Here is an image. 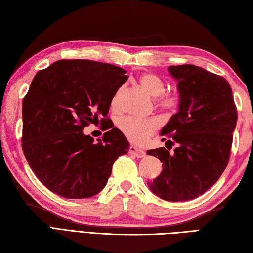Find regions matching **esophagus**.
<instances>
[{"mask_svg": "<svg viewBox=\"0 0 253 253\" xmlns=\"http://www.w3.org/2000/svg\"><path fill=\"white\" fill-rule=\"evenodd\" d=\"M128 152H130L131 155H134L135 157H139V159H141V157H143V156H145V152L134 145L130 146V150H128Z\"/></svg>", "mask_w": 253, "mask_h": 253, "instance_id": "34e87169", "label": "esophagus"}]
</instances>
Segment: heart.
I'll list each match as a JSON object with an SVG mask.
<instances>
[{
    "instance_id": "heart-1",
    "label": "heart",
    "mask_w": 253,
    "mask_h": 253,
    "mask_svg": "<svg viewBox=\"0 0 253 253\" xmlns=\"http://www.w3.org/2000/svg\"><path fill=\"white\" fill-rule=\"evenodd\" d=\"M140 85L152 98H156V103L163 110H173L178 104V98L175 94L164 93L166 85L159 76L152 73L142 75L139 79ZM119 93L112 100V107H116ZM120 131L128 141L135 144H143L151 135H153L159 127L156 119H135L131 117L122 118L118 123Z\"/></svg>"
}]
</instances>
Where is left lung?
<instances>
[{
    "label": "left lung",
    "instance_id": "1",
    "mask_svg": "<svg viewBox=\"0 0 253 253\" xmlns=\"http://www.w3.org/2000/svg\"><path fill=\"white\" fill-rule=\"evenodd\" d=\"M169 71L178 82L179 106L161 135L177 147L173 153L165 147L146 152L163 163L147 186L164 201L184 202L203 195L226 169L238 114L221 76L194 65L170 66Z\"/></svg>",
    "mask_w": 253,
    "mask_h": 253
}]
</instances>
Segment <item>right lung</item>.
Listing matches in <instances>:
<instances>
[{
	"label": "right lung",
	"mask_w": 253,
	"mask_h": 253,
	"mask_svg": "<svg viewBox=\"0 0 253 253\" xmlns=\"http://www.w3.org/2000/svg\"><path fill=\"white\" fill-rule=\"evenodd\" d=\"M126 73L100 61L63 59L35 75L23 99L22 149L52 193L69 199L94 196L107 185L114 161L128 152L126 136L107 117ZM99 121L107 132L94 143L82 130Z\"/></svg>",
	"instance_id": "obj_1"
}]
</instances>
